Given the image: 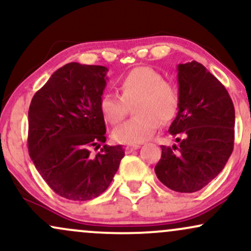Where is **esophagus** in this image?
Returning a JSON list of instances; mask_svg holds the SVG:
<instances>
[{
    "label": "esophagus",
    "mask_w": 251,
    "mask_h": 251,
    "mask_svg": "<svg viewBox=\"0 0 251 251\" xmlns=\"http://www.w3.org/2000/svg\"><path fill=\"white\" fill-rule=\"evenodd\" d=\"M139 148H140L139 145H129V146H126V148H125V151L127 152V153H129V152L134 151V150H138Z\"/></svg>",
    "instance_id": "34e87169"
}]
</instances>
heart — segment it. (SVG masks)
<instances>
[{"instance_id":"1","label":"heart","mask_w":251,"mask_h":251,"mask_svg":"<svg viewBox=\"0 0 251 251\" xmlns=\"http://www.w3.org/2000/svg\"><path fill=\"white\" fill-rule=\"evenodd\" d=\"M122 97L105 93L100 111L106 122L118 125L133 106L134 118L113 131V139L124 145H139L153 135L162 124L175 119L179 109V91L152 67H135L118 80Z\"/></svg>"}]
</instances>
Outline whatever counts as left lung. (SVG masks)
I'll list each match as a JSON object with an SVG mask.
<instances>
[{
	"instance_id": "obj_1",
	"label": "left lung",
	"mask_w": 251,
	"mask_h": 251,
	"mask_svg": "<svg viewBox=\"0 0 251 251\" xmlns=\"http://www.w3.org/2000/svg\"><path fill=\"white\" fill-rule=\"evenodd\" d=\"M180 102L170 134L172 146L162 145L154 172L165 186L191 194L211 181L224 169L234 150L235 108L222 83L197 61L180 63Z\"/></svg>"
}]
</instances>
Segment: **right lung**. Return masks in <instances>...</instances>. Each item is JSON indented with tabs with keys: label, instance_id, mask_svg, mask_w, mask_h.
Wrapping results in <instances>:
<instances>
[{
	"label": "right lung",
	"instance_id": "obj_1",
	"mask_svg": "<svg viewBox=\"0 0 251 251\" xmlns=\"http://www.w3.org/2000/svg\"><path fill=\"white\" fill-rule=\"evenodd\" d=\"M103 66L71 62L51 74L34 94L28 111V151L55 194L89 201L108 188L125 155L122 145L106 142L100 99L107 81Z\"/></svg>",
	"mask_w": 251,
	"mask_h": 251
}]
</instances>
